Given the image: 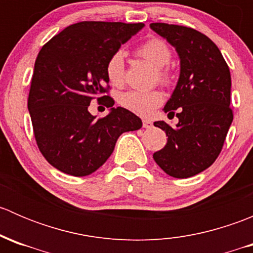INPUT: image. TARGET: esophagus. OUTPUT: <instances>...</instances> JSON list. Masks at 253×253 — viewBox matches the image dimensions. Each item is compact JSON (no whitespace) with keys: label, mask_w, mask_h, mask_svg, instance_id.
Returning <instances> with one entry per match:
<instances>
[{"label":"esophagus","mask_w":253,"mask_h":253,"mask_svg":"<svg viewBox=\"0 0 253 253\" xmlns=\"http://www.w3.org/2000/svg\"><path fill=\"white\" fill-rule=\"evenodd\" d=\"M152 126V121H149V120H143V127H144V128H150Z\"/></svg>","instance_id":"34e87169"}]
</instances>
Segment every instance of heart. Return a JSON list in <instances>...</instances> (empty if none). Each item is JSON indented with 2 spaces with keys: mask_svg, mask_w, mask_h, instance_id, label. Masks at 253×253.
<instances>
[{
  "mask_svg": "<svg viewBox=\"0 0 253 253\" xmlns=\"http://www.w3.org/2000/svg\"><path fill=\"white\" fill-rule=\"evenodd\" d=\"M136 53L155 67V78L164 85H169L172 75L168 63L171 60V48L162 39L153 38L137 47ZM106 77L114 86H122L125 83V55L122 51L112 53L105 66ZM164 96L158 89L148 91L129 90L120 96V104L126 110L139 115L150 116L163 104Z\"/></svg>",
  "mask_w": 253,
  "mask_h": 253,
  "instance_id": "obj_1",
  "label": "heart"
}]
</instances>
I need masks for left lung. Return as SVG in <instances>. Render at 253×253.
Returning a JSON list of instances; mask_svg holds the SVG:
<instances>
[{"instance_id": "8db88e82", "label": "left lung", "mask_w": 253, "mask_h": 253, "mask_svg": "<svg viewBox=\"0 0 253 253\" xmlns=\"http://www.w3.org/2000/svg\"><path fill=\"white\" fill-rule=\"evenodd\" d=\"M150 28L176 48L181 65L177 85L164 108L168 116L177 110L178 124L154 122L168 142L153 158L168 175L191 177L215 162L233 122L230 71L218 46L198 30L167 23Z\"/></svg>"}]
</instances>
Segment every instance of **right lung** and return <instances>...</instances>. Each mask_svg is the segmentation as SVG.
I'll return each mask as SVG.
<instances>
[{
	"mask_svg": "<svg viewBox=\"0 0 253 253\" xmlns=\"http://www.w3.org/2000/svg\"><path fill=\"white\" fill-rule=\"evenodd\" d=\"M143 23L79 22L50 39L35 60L28 110L38 148L60 171L86 176L114 152L124 132L142 127V120L124 108H112L105 66ZM96 98L112 109L95 119L87 110Z\"/></svg>",
	"mask_w": 253,
	"mask_h": 253,
	"instance_id": "1",
	"label": "right lung"
}]
</instances>
